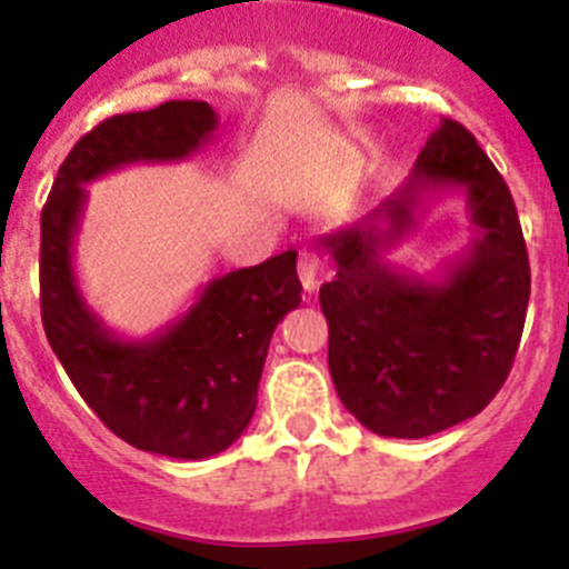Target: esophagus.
<instances>
[{
    "label": "esophagus",
    "instance_id": "esophagus-1",
    "mask_svg": "<svg viewBox=\"0 0 569 569\" xmlns=\"http://www.w3.org/2000/svg\"><path fill=\"white\" fill-rule=\"evenodd\" d=\"M299 279L305 293H316L319 290V279H321V261L316 253H299Z\"/></svg>",
    "mask_w": 569,
    "mask_h": 569
}]
</instances>
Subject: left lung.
<instances>
[{
	"label": "left lung",
	"instance_id": "8db88e82",
	"mask_svg": "<svg viewBox=\"0 0 569 569\" xmlns=\"http://www.w3.org/2000/svg\"><path fill=\"white\" fill-rule=\"evenodd\" d=\"M461 187L480 236L441 282L383 261L415 227L420 193ZM328 365L341 405L387 439H425L472 419L510 376L530 301V261L510 188L476 136L441 119L405 188L353 228L321 236Z\"/></svg>",
	"mask_w": 569,
	"mask_h": 569
}]
</instances>
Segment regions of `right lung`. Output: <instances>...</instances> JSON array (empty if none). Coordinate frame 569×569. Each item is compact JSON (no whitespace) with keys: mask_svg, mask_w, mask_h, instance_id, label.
Masks as SVG:
<instances>
[{"mask_svg":"<svg viewBox=\"0 0 569 569\" xmlns=\"http://www.w3.org/2000/svg\"><path fill=\"white\" fill-rule=\"evenodd\" d=\"M208 102L119 113L84 133L42 208V325L64 373L119 439L170 459H208L244 433L273 330L299 308L296 250L208 281L193 308L142 341L110 333L73 276L84 184L133 162H179L210 142Z\"/></svg>","mask_w":569,"mask_h":569,"instance_id":"right-lung-1","label":"right lung"}]
</instances>
